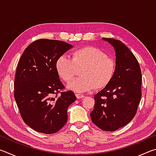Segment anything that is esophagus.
Returning a JSON list of instances; mask_svg holds the SVG:
<instances>
[{
  "mask_svg": "<svg viewBox=\"0 0 156 156\" xmlns=\"http://www.w3.org/2000/svg\"><path fill=\"white\" fill-rule=\"evenodd\" d=\"M76 96L77 98L78 99H80V98H84V96L83 94H76Z\"/></svg>",
  "mask_w": 156,
  "mask_h": 156,
  "instance_id": "obj_1",
  "label": "esophagus"
}]
</instances>
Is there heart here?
Masks as SVG:
<instances>
[{"mask_svg":"<svg viewBox=\"0 0 156 156\" xmlns=\"http://www.w3.org/2000/svg\"><path fill=\"white\" fill-rule=\"evenodd\" d=\"M81 69V77L72 80L68 88L76 92L91 91L95 87H105L112 80L115 72V62L101 49L87 46L76 49L71 58L61 56L56 62L58 74L65 82H70L77 69Z\"/></svg>","mask_w":156,"mask_h":156,"instance_id":"b5f03b06","label":"heart"}]
</instances>
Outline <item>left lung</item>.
<instances>
[{
    "instance_id": "1",
    "label": "left lung",
    "mask_w": 156,
    "mask_h": 156,
    "mask_svg": "<svg viewBox=\"0 0 156 156\" xmlns=\"http://www.w3.org/2000/svg\"><path fill=\"white\" fill-rule=\"evenodd\" d=\"M115 51V72L112 80L94 96L93 123L106 131H113L128 124L135 116L140 101L142 73L130 49L120 41L103 38Z\"/></svg>"
}]
</instances>
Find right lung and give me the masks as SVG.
<instances>
[{"mask_svg":"<svg viewBox=\"0 0 156 156\" xmlns=\"http://www.w3.org/2000/svg\"><path fill=\"white\" fill-rule=\"evenodd\" d=\"M72 47L61 41L38 39L18 61L14 98L23 121L40 133L60 130L67 121L69 106L76 100L73 91H61L65 86L56 69L57 59Z\"/></svg>","mask_w":156,"mask_h":156,"instance_id":"add662e5","label":"right lung"}]
</instances>
